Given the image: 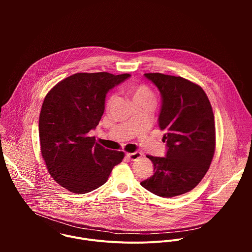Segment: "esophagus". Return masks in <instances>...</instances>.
Returning <instances> with one entry per match:
<instances>
[{
  "instance_id": "esophagus-1",
  "label": "esophagus",
  "mask_w": 252,
  "mask_h": 252,
  "mask_svg": "<svg viewBox=\"0 0 252 252\" xmlns=\"http://www.w3.org/2000/svg\"><path fill=\"white\" fill-rule=\"evenodd\" d=\"M141 153H138V152H135V153H127L126 154V158H128L130 160H136L138 158H141Z\"/></svg>"
}]
</instances>
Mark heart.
I'll list each match as a JSON object with an SVG mask.
<instances>
[{
    "mask_svg": "<svg viewBox=\"0 0 252 252\" xmlns=\"http://www.w3.org/2000/svg\"><path fill=\"white\" fill-rule=\"evenodd\" d=\"M128 94L133 101V103H139V102H153L155 101L156 95L153 90L145 84H140L136 86H132L128 89ZM115 98V95L112 94L106 100V105L109 106Z\"/></svg>",
    "mask_w": 252,
    "mask_h": 252,
    "instance_id": "b5f03b06",
    "label": "heart"
}]
</instances>
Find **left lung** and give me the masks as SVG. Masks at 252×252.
I'll use <instances>...</instances> for the list:
<instances>
[{"label": "left lung", "mask_w": 252, "mask_h": 252, "mask_svg": "<svg viewBox=\"0 0 252 252\" xmlns=\"http://www.w3.org/2000/svg\"><path fill=\"white\" fill-rule=\"evenodd\" d=\"M161 94L158 126L164 130L166 157L147 156L154 174L141 187L161 197L193 189L207 172L215 151V123L210 101L200 86L160 73L145 74Z\"/></svg>", "instance_id": "8db88e82"}]
</instances>
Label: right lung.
Instances as JSON below:
<instances>
[{"mask_svg": "<svg viewBox=\"0 0 252 252\" xmlns=\"http://www.w3.org/2000/svg\"><path fill=\"white\" fill-rule=\"evenodd\" d=\"M128 77L78 73L47 94L39 120L41 153L51 176L68 191L82 194L99 188L125 158L95 142L89 131L101 119L106 93Z\"/></svg>", "mask_w": 252, "mask_h": 252, "instance_id": "right-lung-1", "label": "right lung"}]
</instances>
